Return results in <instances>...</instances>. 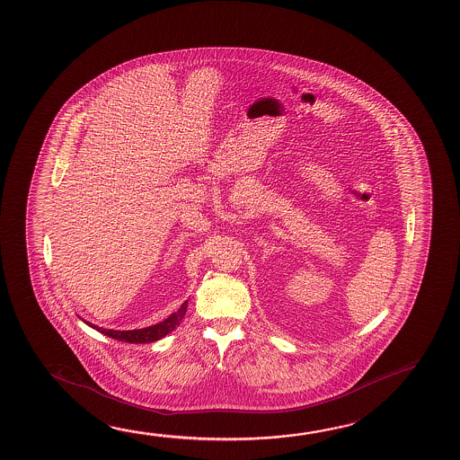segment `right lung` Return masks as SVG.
I'll list each match as a JSON object with an SVG mask.
<instances>
[{
    "instance_id": "1",
    "label": "right lung",
    "mask_w": 460,
    "mask_h": 460,
    "mask_svg": "<svg viewBox=\"0 0 460 460\" xmlns=\"http://www.w3.org/2000/svg\"><path fill=\"white\" fill-rule=\"evenodd\" d=\"M186 309H188V301H184L177 312H173L169 318H165L161 323L148 326V328H142V330L116 332V330H103V328L93 325V323H89V326H93V330L103 332V334L113 338V340L122 341V342H132V344H145V342L161 340L164 336H167L170 332H173L180 325V322L183 320Z\"/></svg>"
}]
</instances>
